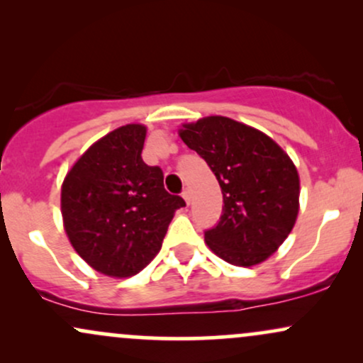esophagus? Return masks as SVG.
Here are the masks:
<instances>
[{
	"mask_svg": "<svg viewBox=\"0 0 363 363\" xmlns=\"http://www.w3.org/2000/svg\"><path fill=\"white\" fill-rule=\"evenodd\" d=\"M182 198H184V201L187 203V205H189V203H191V189L182 191Z\"/></svg>",
	"mask_w": 363,
	"mask_h": 363,
	"instance_id": "1",
	"label": "esophagus"
}]
</instances>
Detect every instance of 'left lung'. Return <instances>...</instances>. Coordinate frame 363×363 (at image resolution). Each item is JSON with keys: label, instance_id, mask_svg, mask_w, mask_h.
Wrapping results in <instances>:
<instances>
[{"label": "left lung", "instance_id": "left-lung-1", "mask_svg": "<svg viewBox=\"0 0 363 363\" xmlns=\"http://www.w3.org/2000/svg\"><path fill=\"white\" fill-rule=\"evenodd\" d=\"M179 136L213 170L223 215L205 232L216 256L234 266L268 259L297 222L301 179L289 153L259 129L225 116L184 123Z\"/></svg>", "mask_w": 363, "mask_h": 363}]
</instances>
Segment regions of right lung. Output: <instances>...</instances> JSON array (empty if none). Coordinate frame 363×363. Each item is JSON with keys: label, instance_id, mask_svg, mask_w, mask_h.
<instances>
[{"label": "right lung", "instance_id": "obj_1", "mask_svg": "<svg viewBox=\"0 0 363 363\" xmlns=\"http://www.w3.org/2000/svg\"><path fill=\"white\" fill-rule=\"evenodd\" d=\"M147 126L126 124L95 141L68 170L61 215L73 249L112 278L140 273L160 251L181 196L169 194L160 167L141 158Z\"/></svg>", "mask_w": 363, "mask_h": 363}]
</instances>
